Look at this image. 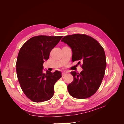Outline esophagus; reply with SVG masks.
<instances>
[{
    "instance_id": "obj_1",
    "label": "esophagus",
    "mask_w": 124,
    "mask_h": 124,
    "mask_svg": "<svg viewBox=\"0 0 124 124\" xmlns=\"http://www.w3.org/2000/svg\"><path fill=\"white\" fill-rule=\"evenodd\" d=\"M66 73L63 72V73H62V77H64L65 76H66Z\"/></svg>"
}]
</instances>
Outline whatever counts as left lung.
I'll return each instance as SVG.
<instances>
[{"label": "left lung", "mask_w": 124, "mask_h": 124, "mask_svg": "<svg viewBox=\"0 0 124 124\" xmlns=\"http://www.w3.org/2000/svg\"><path fill=\"white\" fill-rule=\"evenodd\" d=\"M61 41L71 48L72 62L83 63L80 73L71 72L73 81L67 86L69 94L78 99L87 98L97 91L104 76L107 63L103 48L95 39L83 34L66 36Z\"/></svg>", "instance_id": "8db88e82"}]
</instances>
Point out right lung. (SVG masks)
<instances>
[{"mask_svg":"<svg viewBox=\"0 0 124 124\" xmlns=\"http://www.w3.org/2000/svg\"><path fill=\"white\" fill-rule=\"evenodd\" d=\"M62 36H38L29 39L18 53L16 63L17 76L25 95L35 102L50 100L54 95V86L62 73L46 70L43 64L49 58L51 50Z\"/></svg>","mask_w":124,"mask_h":124,"instance_id":"1","label":"right lung"}]
</instances>
